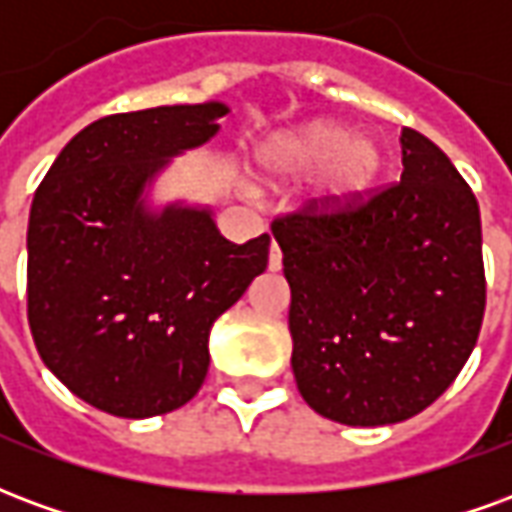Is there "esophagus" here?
<instances>
[{
	"instance_id": "34e87169",
	"label": "esophagus",
	"mask_w": 512,
	"mask_h": 512,
	"mask_svg": "<svg viewBox=\"0 0 512 512\" xmlns=\"http://www.w3.org/2000/svg\"><path fill=\"white\" fill-rule=\"evenodd\" d=\"M268 268H271V271H279V268H282V252H279L277 244H271V252H268Z\"/></svg>"
}]
</instances>
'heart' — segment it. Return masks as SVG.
<instances>
[{
    "label": "heart",
    "instance_id": "obj_1",
    "mask_svg": "<svg viewBox=\"0 0 512 512\" xmlns=\"http://www.w3.org/2000/svg\"><path fill=\"white\" fill-rule=\"evenodd\" d=\"M252 175L268 189H285L310 178L312 211L323 216L362 205L384 175V147L373 136L351 134L340 120L318 117L260 139L252 150Z\"/></svg>",
    "mask_w": 512,
    "mask_h": 512
}]
</instances>
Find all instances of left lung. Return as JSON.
Segmentation results:
<instances>
[{
	"mask_svg": "<svg viewBox=\"0 0 512 512\" xmlns=\"http://www.w3.org/2000/svg\"><path fill=\"white\" fill-rule=\"evenodd\" d=\"M397 186L351 211L310 205L271 233L290 285L293 376L354 428L428 408L474 351L485 312L480 208L444 150L403 128Z\"/></svg>",
	"mask_w": 512,
	"mask_h": 512,
	"instance_id": "1",
	"label": "left lung"
}]
</instances>
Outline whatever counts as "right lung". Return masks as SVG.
I'll return each instance as SVG.
<instances>
[{
  "instance_id": "obj_1",
  "label": "right lung",
  "mask_w": 512,
  "mask_h": 512,
  "mask_svg": "<svg viewBox=\"0 0 512 512\" xmlns=\"http://www.w3.org/2000/svg\"><path fill=\"white\" fill-rule=\"evenodd\" d=\"M222 101L95 120L35 191L27 315L43 365L106 414L145 419L200 392L213 321L268 266L266 233L227 241L208 205L150 191L169 161L219 134Z\"/></svg>"
}]
</instances>
